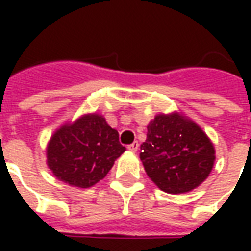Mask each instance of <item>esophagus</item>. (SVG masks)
Here are the masks:
<instances>
[{"label":"esophagus","instance_id":"34e87169","mask_svg":"<svg viewBox=\"0 0 251 251\" xmlns=\"http://www.w3.org/2000/svg\"><path fill=\"white\" fill-rule=\"evenodd\" d=\"M138 148H140V144L137 141H134L133 144H130V145H127V149L130 151V152H137L138 151Z\"/></svg>","mask_w":251,"mask_h":251}]
</instances>
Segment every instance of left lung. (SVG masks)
<instances>
[{"label":"left lung","instance_id":"obj_1","mask_svg":"<svg viewBox=\"0 0 251 251\" xmlns=\"http://www.w3.org/2000/svg\"><path fill=\"white\" fill-rule=\"evenodd\" d=\"M140 158L158 188L183 194L207 179L214 167L215 149L194 121L179 113L157 114L148 125Z\"/></svg>","mask_w":251,"mask_h":251}]
</instances>
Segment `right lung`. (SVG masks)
Returning a JSON list of instances; mask_svg holds the SVG:
<instances>
[{
	"label": "right lung",
	"mask_w": 251,
	"mask_h": 251,
	"mask_svg": "<svg viewBox=\"0 0 251 251\" xmlns=\"http://www.w3.org/2000/svg\"><path fill=\"white\" fill-rule=\"evenodd\" d=\"M118 131L102 115L86 114L57 129L47 147V164L66 184L88 188L109 174L125 152Z\"/></svg>",
	"instance_id": "add662e5"
}]
</instances>
